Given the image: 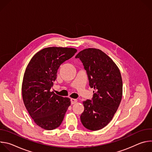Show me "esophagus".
Wrapping results in <instances>:
<instances>
[{"mask_svg": "<svg viewBox=\"0 0 152 152\" xmlns=\"http://www.w3.org/2000/svg\"><path fill=\"white\" fill-rule=\"evenodd\" d=\"M77 102V99H71V103H72V104L76 103Z\"/></svg>", "mask_w": 152, "mask_h": 152, "instance_id": "esophagus-1", "label": "esophagus"}]
</instances>
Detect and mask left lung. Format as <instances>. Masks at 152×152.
<instances>
[{"label": "left lung", "instance_id": "obj_1", "mask_svg": "<svg viewBox=\"0 0 152 152\" xmlns=\"http://www.w3.org/2000/svg\"><path fill=\"white\" fill-rule=\"evenodd\" d=\"M75 58H79L83 63L89 85L94 90L92 100L83 102L84 111L80 120L85 128L98 131L112 120L121 102V73L113 59L99 49H85Z\"/></svg>", "mask_w": 152, "mask_h": 152}]
</instances>
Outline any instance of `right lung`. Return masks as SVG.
Instances as JSON below:
<instances>
[{
	"label": "right lung",
	"instance_id": "add662e5",
	"mask_svg": "<svg viewBox=\"0 0 152 152\" xmlns=\"http://www.w3.org/2000/svg\"><path fill=\"white\" fill-rule=\"evenodd\" d=\"M76 52L74 48H45L32 58L26 69L21 87L23 100L30 116L42 129L50 131L59 127L71 104L69 98L50 90L61 64Z\"/></svg>",
	"mask_w": 152,
	"mask_h": 152
}]
</instances>
